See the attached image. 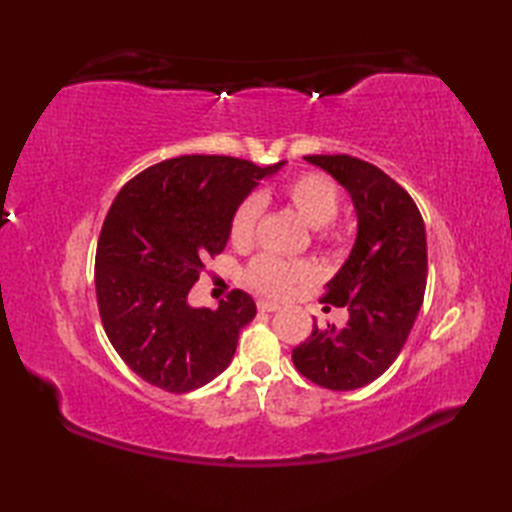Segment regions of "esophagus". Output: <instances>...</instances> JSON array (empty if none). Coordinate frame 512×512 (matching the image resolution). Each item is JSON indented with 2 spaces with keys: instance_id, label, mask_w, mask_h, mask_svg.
<instances>
[{
  "instance_id": "obj_1",
  "label": "esophagus",
  "mask_w": 512,
  "mask_h": 512,
  "mask_svg": "<svg viewBox=\"0 0 512 512\" xmlns=\"http://www.w3.org/2000/svg\"><path fill=\"white\" fill-rule=\"evenodd\" d=\"M257 308L262 310V312H277L281 306L279 303H275V301H268V299H259L257 301Z\"/></svg>"
}]
</instances>
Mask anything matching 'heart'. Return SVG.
<instances>
[{
    "mask_svg": "<svg viewBox=\"0 0 512 512\" xmlns=\"http://www.w3.org/2000/svg\"><path fill=\"white\" fill-rule=\"evenodd\" d=\"M279 200L288 204L303 222L317 228V239L325 246L339 242L330 222L341 209V193L336 182L319 171H303L288 178L277 189ZM264 213V202L257 195H248L239 202L231 220H228V239L237 248H244L255 239L259 220ZM312 273V266L303 259H284L275 255H257L244 270L246 284L268 297H284L299 281H306Z\"/></svg>",
    "mask_w": 512,
    "mask_h": 512,
    "instance_id": "b5f03b06",
    "label": "heart"
}]
</instances>
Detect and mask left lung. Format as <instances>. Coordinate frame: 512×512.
<instances>
[{"mask_svg":"<svg viewBox=\"0 0 512 512\" xmlns=\"http://www.w3.org/2000/svg\"><path fill=\"white\" fill-rule=\"evenodd\" d=\"M306 160L352 195L358 233L321 297L347 308L350 319L343 328L314 323L292 350V363L319 387L350 391L383 374L407 341L427 286V235L416 202L385 171L347 154Z\"/></svg>","mask_w":512,"mask_h":512,"instance_id":"8db88e82","label":"left lung"}]
</instances>
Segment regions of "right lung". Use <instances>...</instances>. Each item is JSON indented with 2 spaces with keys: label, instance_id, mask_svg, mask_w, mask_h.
<instances>
[{
  "label": "right lung",
  "instance_id": "right-lung-1",
  "mask_svg": "<svg viewBox=\"0 0 512 512\" xmlns=\"http://www.w3.org/2000/svg\"><path fill=\"white\" fill-rule=\"evenodd\" d=\"M281 167L180 156L118 191L96 244V301L107 339L147 383L187 394L231 363L239 330L257 314L253 297L233 290L217 310L187 297L206 259L226 248L235 206Z\"/></svg>",
  "mask_w": 512,
  "mask_h": 512
}]
</instances>
